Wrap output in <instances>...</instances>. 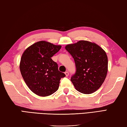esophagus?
<instances>
[{"instance_id":"esophagus-1","label":"esophagus","mask_w":127,"mask_h":127,"mask_svg":"<svg viewBox=\"0 0 127 127\" xmlns=\"http://www.w3.org/2000/svg\"><path fill=\"white\" fill-rule=\"evenodd\" d=\"M64 74H65V75H66V76H68V75H69V73H68V72H64Z\"/></svg>"}]
</instances>
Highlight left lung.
<instances>
[{"label": "left lung", "mask_w": 127, "mask_h": 127, "mask_svg": "<svg viewBox=\"0 0 127 127\" xmlns=\"http://www.w3.org/2000/svg\"><path fill=\"white\" fill-rule=\"evenodd\" d=\"M75 60L76 73L71 81L83 94L96 91L104 82L108 71V58L103 50L94 42L81 40L65 47Z\"/></svg>", "instance_id": "obj_1"}]
</instances>
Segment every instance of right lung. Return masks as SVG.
<instances>
[{
	"mask_svg": "<svg viewBox=\"0 0 127 127\" xmlns=\"http://www.w3.org/2000/svg\"><path fill=\"white\" fill-rule=\"evenodd\" d=\"M61 48V45L40 41L26 49L22 55L20 70L24 80L35 94L46 97L58 90L60 81L65 74L59 71L51 57Z\"/></svg>",
	"mask_w": 127,
	"mask_h": 127,
	"instance_id": "1",
	"label": "right lung"
}]
</instances>
